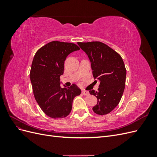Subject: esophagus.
<instances>
[{
	"label": "esophagus",
	"instance_id": "esophagus-1",
	"mask_svg": "<svg viewBox=\"0 0 157 157\" xmlns=\"http://www.w3.org/2000/svg\"><path fill=\"white\" fill-rule=\"evenodd\" d=\"M82 94L84 95V96H88V95H89V92L88 91H82Z\"/></svg>",
	"mask_w": 157,
	"mask_h": 157
}]
</instances>
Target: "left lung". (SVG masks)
<instances>
[{
	"label": "left lung",
	"instance_id": "1",
	"mask_svg": "<svg viewBox=\"0 0 157 157\" xmlns=\"http://www.w3.org/2000/svg\"><path fill=\"white\" fill-rule=\"evenodd\" d=\"M77 44L88 56L94 79L99 82L98 91H89L98 99L93 111L98 115H107L118 105L124 92L126 77L124 61L117 52L101 42Z\"/></svg>",
	"mask_w": 157,
	"mask_h": 157
}]
</instances>
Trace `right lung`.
<instances>
[{
    "mask_svg": "<svg viewBox=\"0 0 157 157\" xmlns=\"http://www.w3.org/2000/svg\"><path fill=\"white\" fill-rule=\"evenodd\" d=\"M73 43L52 41L38 50L33 58L30 79L37 103L47 116L53 118L67 117L72 109L73 99L81 93L76 84L61 87L60 76L67 56L79 50Z\"/></svg>",
    "mask_w": 157,
    "mask_h": 157,
    "instance_id": "obj_1",
    "label": "right lung"
}]
</instances>
